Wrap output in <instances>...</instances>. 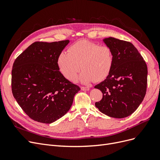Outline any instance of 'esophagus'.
Instances as JSON below:
<instances>
[{"mask_svg": "<svg viewBox=\"0 0 160 160\" xmlns=\"http://www.w3.org/2000/svg\"><path fill=\"white\" fill-rule=\"evenodd\" d=\"M81 89L83 90V91H89V88H88V87H81Z\"/></svg>", "mask_w": 160, "mask_h": 160, "instance_id": "1", "label": "esophagus"}]
</instances>
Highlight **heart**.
I'll use <instances>...</instances> for the list:
<instances>
[{
    "instance_id": "b5f03b06",
    "label": "heart",
    "mask_w": 160,
    "mask_h": 160,
    "mask_svg": "<svg viewBox=\"0 0 160 160\" xmlns=\"http://www.w3.org/2000/svg\"><path fill=\"white\" fill-rule=\"evenodd\" d=\"M113 54L106 45L81 40L72 45L67 53L62 52L58 57L57 64L66 79L71 81L77 79L81 69L82 83H88L95 80L99 82L107 78L112 68Z\"/></svg>"
}]
</instances>
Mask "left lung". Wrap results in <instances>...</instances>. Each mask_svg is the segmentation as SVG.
<instances>
[{"label":"left lung","instance_id":"left-lung-1","mask_svg":"<svg viewBox=\"0 0 160 160\" xmlns=\"http://www.w3.org/2000/svg\"><path fill=\"white\" fill-rule=\"evenodd\" d=\"M113 54L110 73L95 86L103 93L95 103L101 113L111 118H124L138 109L146 93L148 67L132 43L113 37L103 39Z\"/></svg>","mask_w":160,"mask_h":160}]
</instances>
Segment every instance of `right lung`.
I'll list each match as a JSON object with an SVG mask.
<instances>
[{
  "mask_svg": "<svg viewBox=\"0 0 160 160\" xmlns=\"http://www.w3.org/2000/svg\"><path fill=\"white\" fill-rule=\"evenodd\" d=\"M69 42H33L14 61L11 88L14 99L31 119L51 123L67 113L80 88L59 71L58 57Z\"/></svg>",
  "mask_w": 160,
  "mask_h": 160,
  "instance_id": "add662e5",
  "label": "right lung"
}]
</instances>
